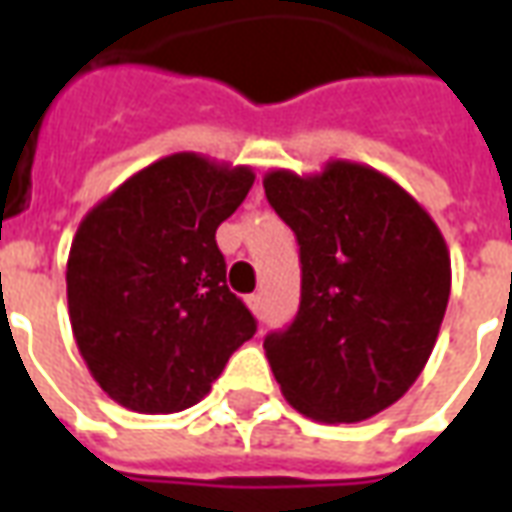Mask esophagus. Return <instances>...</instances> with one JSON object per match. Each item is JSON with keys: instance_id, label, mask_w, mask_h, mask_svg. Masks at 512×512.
Wrapping results in <instances>:
<instances>
[{"instance_id": "esophagus-1", "label": "esophagus", "mask_w": 512, "mask_h": 512, "mask_svg": "<svg viewBox=\"0 0 512 512\" xmlns=\"http://www.w3.org/2000/svg\"><path fill=\"white\" fill-rule=\"evenodd\" d=\"M246 307H249V310L255 312L257 318H260V315H263V296H260V293H252V296L246 299Z\"/></svg>"}]
</instances>
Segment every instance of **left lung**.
Wrapping results in <instances>:
<instances>
[{"label":"left lung","mask_w":512,"mask_h":512,"mask_svg":"<svg viewBox=\"0 0 512 512\" xmlns=\"http://www.w3.org/2000/svg\"><path fill=\"white\" fill-rule=\"evenodd\" d=\"M263 189L301 252L299 315L263 343L279 389L315 422L376 417L439 337L452 285L439 224L389 175L345 158L310 175L271 169Z\"/></svg>","instance_id":"obj_1"}]
</instances>
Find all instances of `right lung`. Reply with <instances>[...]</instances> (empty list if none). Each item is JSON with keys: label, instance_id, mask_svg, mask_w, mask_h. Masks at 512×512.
Returning <instances> with one entry per match:
<instances>
[{"label": "right lung", "instance_id": "add662e5", "mask_svg": "<svg viewBox=\"0 0 512 512\" xmlns=\"http://www.w3.org/2000/svg\"><path fill=\"white\" fill-rule=\"evenodd\" d=\"M255 183L246 164L172 153L123 180L79 222L68 315L95 384L123 408L200 403L257 323L227 288L216 227Z\"/></svg>", "mask_w": 512, "mask_h": 512}]
</instances>
